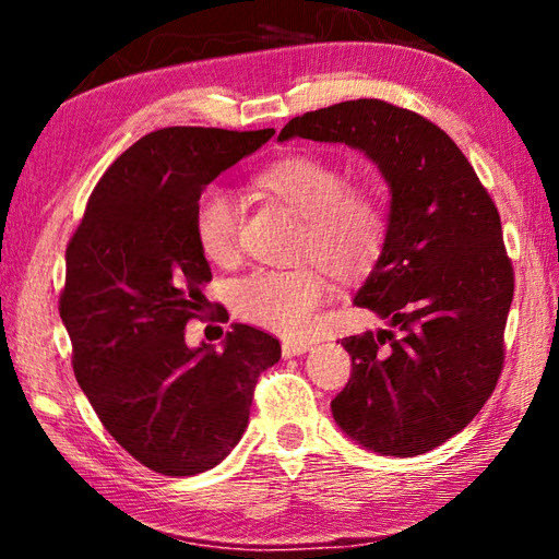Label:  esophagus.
Wrapping results in <instances>:
<instances>
[{
  "instance_id": "esophagus-1",
  "label": "esophagus",
  "mask_w": 559,
  "mask_h": 559,
  "mask_svg": "<svg viewBox=\"0 0 559 559\" xmlns=\"http://www.w3.org/2000/svg\"><path fill=\"white\" fill-rule=\"evenodd\" d=\"M310 347H313L310 343H296V340H286V343L281 345V353H283V357H296V355L308 353Z\"/></svg>"
}]
</instances>
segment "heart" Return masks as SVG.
Here are the masks:
<instances>
[{
  "label": "heart",
  "instance_id": "b5f03b06",
  "mask_svg": "<svg viewBox=\"0 0 559 559\" xmlns=\"http://www.w3.org/2000/svg\"><path fill=\"white\" fill-rule=\"evenodd\" d=\"M257 185L302 219L298 259H316L337 278H357L374 266L390 229L382 197L347 185L333 159L298 153L257 175ZM194 236L214 263H231L239 239V206L226 189L210 185L194 204ZM328 290L313 263L296 269H257L231 286V308L246 323L283 337L306 335Z\"/></svg>",
  "mask_w": 559,
  "mask_h": 559
}]
</instances>
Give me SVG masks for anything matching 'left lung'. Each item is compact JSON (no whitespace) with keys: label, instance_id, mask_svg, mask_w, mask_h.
I'll return each mask as SVG.
<instances>
[{"label":"left lung","instance_id":"8db88e82","mask_svg":"<svg viewBox=\"0 0 559 559\" xmlns=\"http://www.w3.org/2000/svg\"><path fill=\"white\" fill-rule=\"evenodd\" d=\"M288 138L362 150L392 192L382 257L355 296L390 328L343 340L353 374L330 402L337 427L384 456L437 449L503 372L515 278L496 204L447 132L386 100L302 112Z\"/></svg>","mask_w":559,"mask_h":559}]
</instances>
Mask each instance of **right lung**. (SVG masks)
<instances>
[{"label":"right lung","mask_w":559,"mask_h":559,"mask_svg":"<svg viewBox=\"0 0 559 559\" xmlns=\"http://www.w3.org/2000/svg\"><path fill=\"white\" fill-rule=\"evenodd\" d=\"M273 132H147L98 179L66 246L59 313L75 380L110 437L163 476L214 468L249 424L259 374L281 359L278 340L251 325H234L224 349L185 343L212 281L197 197Z\"/></svg>","instance_id":"right-lung-1"}]
</instances>
